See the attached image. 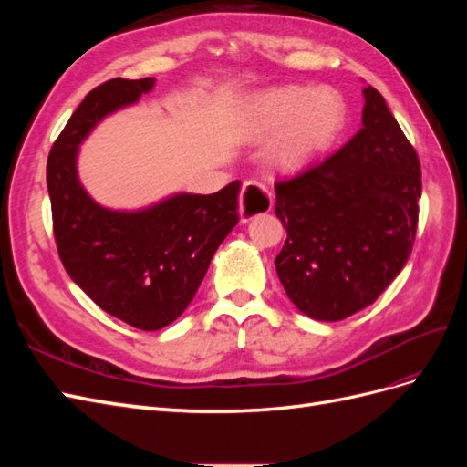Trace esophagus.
<instances>
[{"label":"esophagus","mask_w":467,"mask_h":467,"mask_svg":"<svg viewBox=\"0 0 467 467\" xmlns=\"http://www.w3.org/2000/svg\"><path fill=\"white\" fill-rule=\"evenodd\" d=\"M275 206L271 191H266L255 181H247L239 194V222L245 223L251 218H255L263 212H271Z\"/></svg>","instance_id":"obj_1"}]
</instances>
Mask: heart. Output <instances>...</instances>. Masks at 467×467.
<instances>
[{"instance_id": "heart-1", "label": "heart", "mask_w": 467, "mask_h": 467, "mask_svg": "<svg viewBox=\"0 0 467 467\" xmlns=\"http://www.w3.org/2000/svg\"><path fill=\"white\" fill-rule=\"evenodd\" d=\"M347 120V103L333 88L285 86L255 95L242 115L244 134L268 140L266 161L275 171L294 175L327 151Z\"/></svg>"}]
</instances>
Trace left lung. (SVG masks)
Masks as SVG:
<instances>
[{"label":"left lung","mask_w":467,"mask_h":467,"mask_svg":"<svg viewBox=\"0 0 467 467\" xmlns=\"http://www.w3.org/2000/svg\"><path fill=\"white\" fill-rule=\"evenodd\" d=\"M362 129L317 167L276 182L286 242L275 259L290 302L338 321L376 302L411 255L420 163L378 89H362Z\"/></svg>","instance_id":"1"}]
</instances>
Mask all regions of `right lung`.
<instances>
[{"instance_id": "right-lung-1", "label": "right lung", "mask_w": 467, "mask_h": 467, "mask_svg": "<svg viewBox=\"0 0 467 467\" xmlns=\"http://www.w3.org/2000/svg\"><path fill=\"white\" fill-rule=\"evenodd\" d=\"M155 78L110 79L86 95L47 163L54 237L69 278L107 314L158 331L192 302L216 249L237 223L239 181L214 194L173 192L134 210L99 204L81 185L79 146L132 107Z\"/></svg>"}]
</instances>
